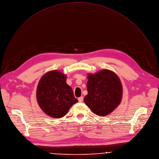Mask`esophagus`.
Instances as JSON below:
<instances>
[{
	"label": "esophagus",
	"instance_id": "34e87169",
	"mask_svg": "<svg viewBox=\"0 0 159 159\" xmlns=\"http://www.w3.org/2000/svg\"><path fill=\"white\" fill-rule=\"evenodd\" d=\"M83 101V97H81L80 98H78V102H82Z\"/></svg>",
	"mask_w": 159,
	"mask_h": 159
}]
</instances>
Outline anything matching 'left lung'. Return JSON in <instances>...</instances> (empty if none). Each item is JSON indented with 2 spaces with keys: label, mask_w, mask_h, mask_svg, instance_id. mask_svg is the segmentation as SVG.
Returning <instances> with one entry per match:
<instances>
[{
  "label": "left lung",
  "mask_w": 159,
  "mask_h": 159,
  "mask_svg": "<svg viewBox=\"0 0 159 159\" xmlns=\"http://www.w3.org/2000/svg\"><path fill=\"white\" fill-rule=\"evenodd\" d=\"M87 78L85 104L98 116L110 114L119 105L122 98V85L118 76L110 70H103L93 75L89 74Z\"/></svg>",
  "instance_id": "left-lung-1"
}]
</instances>
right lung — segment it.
<instances>
[{
	"label": "right lung",
	"mask_w": 159,
	"mask_h": 159,
	"mask_svg": "<svg viewBox=\"0 0 159 159\" xmlns=\"http://www.w3.org/2000/svg\"><path fill=\"white\" fill-rule=\"evenodd\" d=\"M66 81V76L55 70L46 73L38 83V103L42 110L51 117L62 118L78 102Z\"/></svg>",
	"instance_id": "right-lung-1"
}]
</instances>
